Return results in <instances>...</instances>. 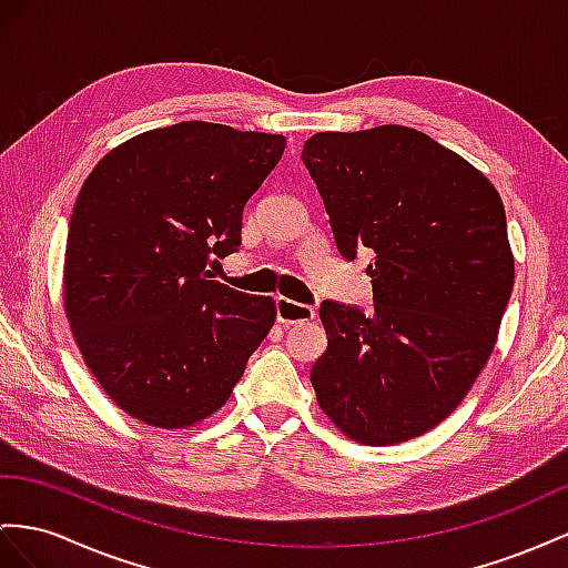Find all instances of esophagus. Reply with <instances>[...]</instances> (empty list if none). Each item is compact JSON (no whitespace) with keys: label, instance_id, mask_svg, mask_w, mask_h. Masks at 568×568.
<instances>
[{"label":"esophagus","instance_id":"obj_1","mask_svg":"<svg viewBox=\"0 0 568 568\" xmlns=\"http://www.w3.org/2000/svg\"><path fill=\"white\" fill-rule=\"evenodd\" d=\"M275 316H278L281 324L295 326V324L312 322L316 312H314V307H310V304H300V302L287 300V297H275Z\"/></svg>","mask_w":568,"mask_h":568}]
</instances>
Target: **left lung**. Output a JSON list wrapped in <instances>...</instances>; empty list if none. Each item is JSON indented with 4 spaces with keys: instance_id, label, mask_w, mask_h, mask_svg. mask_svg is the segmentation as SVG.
Returning <instances> with one entry per match:
<instances>
[{
    "instance_id": "8db88e82",
    "label": "left lung",
    "mask_w": 568,
    "mask_h": 568,
    "mask_svg": "<svg viewBox=\"0 0 568 568\" xmlns=\"http://www.w3.org/2000/svg\"><path fill=\"white\" fill-rule=\"evenodd\" d=\"M302 160L341 256L376 254L372 314L318 307L328 345L312 367L316 400L355 442H408L456 410L497 343L514 287L501 196L410 126L314 134Z\"/></svg>"
}]
</instances>
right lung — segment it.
<instances>
[{
	"label": "right lung",
	"mask_w": 568,
	"mask_h": 568,
	"mask_svg": "<svg viewBox=\"0 0 568 568\" xmlns=\"http://www.w3.org/2000/svg\"><path fill=\"white\" fill-rule=\"evenodd\" d=\"M285 136L180 122L110 151L69 221L64 307L85 367L145 425L221 410L275 322L271 297L213 281Z\"/></svg>",
	"instance_id": "add662e5"
}]
</instances>
